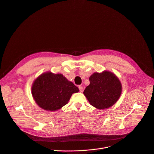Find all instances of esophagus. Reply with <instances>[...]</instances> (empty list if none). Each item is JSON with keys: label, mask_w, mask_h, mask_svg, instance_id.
Masks as SVG:
<instances>
[{"label": "esophagus", "mask_w": 154, "mask_h": 154, "mask_svg": "<svg viewBox=\"0 0 154 154\" xmlns=\"http://www.w3.org/2000/svg\"><path fill=\"white\" fill-rule=\"evenodd\" d=\"M79 90L80 92H83V88L82 87V86H79Z\"/></svg>", "instance_id": "1"}]
</instances>
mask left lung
I'll return each mask as SVG.
<instances>
[{"label": "left lung", "mask_w": 154, "mask_h": 154, "mask_svg": "<svg viewBox=\"0 0 154 154\" xmlns=\"http://www.w3.org/2000/svg\"><path fill=\"white\" fill-rule=\"evenodd\" d=\"M90 85L83 91L90 104L98 109H107L119 99L122 91L121 82L112 72H94L89 78Z\"/></svg>", "instance_id": "left-lung-1"}]
</instances>
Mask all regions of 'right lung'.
<instances>
[{
	"instance_id": "1",
	"label": "right lung",
	"mask_w": 154,
	"mask_h": 154,
	"mask_svg": "<svg viewBox=\"0 0 154 154\" xmlns=\"http://www.w3.org/2000/svg\"><path fill=\"white\" fill-rule=\"evenodd\" d=\"M31 91L34 101L40 107L56 111L67 104L72 94L79 90L63 74L47 72L34 81Z\"/></svg>"
}]
</instances>
